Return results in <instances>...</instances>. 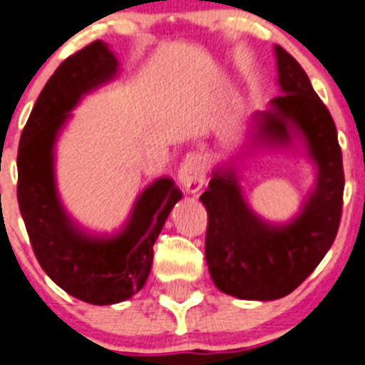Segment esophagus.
Masks as SVG:
<instances>
[{
    "label": "esophagus",
    "mask_w": 365,
    "mask_h": 365,
    "mask_svg": "<svg viewBox=\"0 0 365 365\" xmlns=\"http://www.w3.org/2000/svg\"><path fill=\"white\" fill-rule=\"evenodd\" d=\"M177 180L179 186L185 190L186 193H197L206 180L205 172V160L199 155H190L182 160V165L179 166L177 172Z\"/></svg>",
    "instance_id": "34e87169"
}]
</instances>
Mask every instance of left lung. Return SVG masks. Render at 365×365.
Listing matches in <instances>:
<instances>
[{"label": "left lung", "instance_id": "obj_1", "mask_svg": "<svg viewBox=\"0 0 365 365\" xmlns=\"http://www.w3.org/2000/svg\"><path fill=\"white\" fill-rule=\"evenodd\" d=\"M282 96L253 113L239 155L213 168L200 202L208 212L206 262L213 284L242 300H277L299 287L331 248L342 215L344 168L336 126L302 66L275 45ZM302 149L316 182L295 217L269 223L243 199L236 160L257 149Z\"/></svg>", "mask_w": 365, "mask_h": 365}]
</instances>
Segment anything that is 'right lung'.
Here are the masks:
<instances>
[{
	"mask_svg": "<svg viewBox=\"0 0 365 365\" xmlns=\"http://www.w3.org/2000/svg\"><path fill=\"white\" fill-rule=\"evenodd\" d=\"M119 61L93 41L58 66L39 93L18 150V202L43 272L68 295L110 306L135 295L152 269L153 244L182 193L168 177L146 186L117 232L96 235L66 213L56 185V143L86 93L113 81Z\"/></svg>",
	"mask_w": 365,
	"mask_h": 365,
	"instance_id": "1",
	"label": "right lung"
}]
</instances>
